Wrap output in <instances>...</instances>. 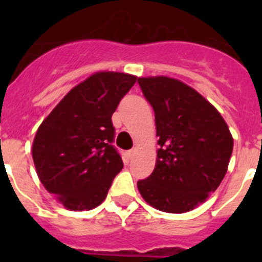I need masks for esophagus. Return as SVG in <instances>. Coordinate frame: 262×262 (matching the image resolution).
Returning <instances> with one entry per match:
<instances>
[{
  "label": "esophagus",
  "mask_w": 262,
  "mask_h": 262,
  "mask_svg": "<svg viewBox=\"0 0 262 262\" xmlns=\"http://www.w3.org/2000/svg\"><path fill=\"white\" fill-rule=\"evenodd\" d=\"M127 155H128L129 159H133V157L136 155V148H133V149H129V151L127 152Z\"/></svg>",
  "instance_id": "34e87169"
}]
</instances>
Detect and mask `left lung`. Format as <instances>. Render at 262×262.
<instances>
[{"label": "left lung", "mask_w": 262, "mask_h": 262, "mask_svg": "<svg viewBox=\"0 0 262 262\" xmlns=\"http://www.w3.org/2000/svg\"><path fill=\"white\" fill-rule=\"evenodd\" d=\"M138 82L154 107L160 138L154 172L138 181L139 191L160 211H190L226 176L232 135L219 111L181 81L157 76Z\"/></svg>", "instance_id": "1"}]
</instances>
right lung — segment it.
Masks as SVG:
<instances>
[{"mask_svg": "<svg viewBox=\"0 0 262 262\" xmlns=\"http://www.w3.org/2000/svg\"><path fill=\"white\" fill-rule=\"evenodd\" d=\"M135 76L98 72L75 86L36 131L32 159L46 190L73 211L103 202L123 168L111 115Z\"/></svg>", "mask_w": 262, "mask_h": 262, "instance_id": "obj_1", "label": "right lung"}]
</instances>
